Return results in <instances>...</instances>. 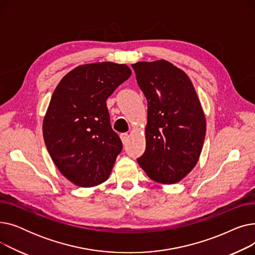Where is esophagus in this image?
<instances>
[{"label": "esophagus", "instance_id": "1", "mask_svg": "<svg viewBox=\"0 0 255 255\" xmlns=\"http://www.w3.org/2000/svg\"><path fill=\"white\" fill-rule=\"evenodd\" d=\"M121 139H122V142H123L124 144H126L127 141H128V139H129L128 133H122V134H121Z\"/></svg>", "mask_w": 255, "mask_h": 255}]
</instances>
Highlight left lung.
<instances>
[{
    "label": "left lung",
    "mask_w": 255,
    "mask_h": 255,
    "mask_svg": "<svg viewBox=\"0 0 255 255\" xmlns=\"http://www.w3.org/2000/svg\"><path fill=\"white\" fill-rule=\"evenodd\" d=\"M148 101L145 151L137 158L150 179L175 184L196 165L206 136V117L187 74L160 60L132 64Z\"/></svg>",
    "instance_id": "1"
}]
</instances>
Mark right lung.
<instances>
[{
    "label": "right lung",
    "instance_id": "right-lung-1",
    "mask_svg": "<svg viewBox=\"0 0 255 255\" xmlns=\"http://www.w3.org/2000/svg\"><path fill=\"white\" fill-rule=\"evenodd\" d=\"M131 75L125 64L78 66L53 91L43 120L47 151L62 175L80 187L109 179L123 148L113 130L106 100Z\"/></svg>",
    "mask_w": 255,
    "mask_h": 255
}]
</instances>
